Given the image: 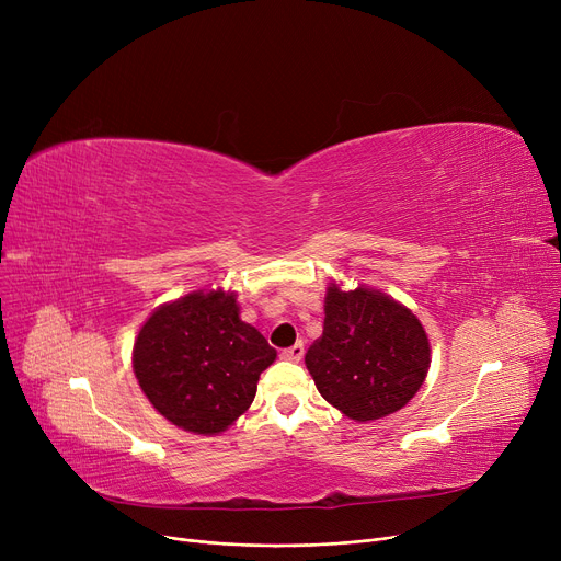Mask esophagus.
I'll list each match as a JSON object with an SVG mask.
<instances>
[{"label":"esophagus","instance_id":"esophagus-1","mask_svg":"<svg viewBox=\"0 0 561 561\" xmlns=\"http://www.w3.org/2000/svg\"><path fill=\"white\" fill-rule=\"evenodd\" d=\"M302 357H305V345L302 343H296V345L282 350V359H286V362H296L298 364Z\"/></svg>","mask_w":561,"mask_h":561}]
</instances>
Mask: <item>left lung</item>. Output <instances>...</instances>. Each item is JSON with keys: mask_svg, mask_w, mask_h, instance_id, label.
I'll list each match as a JSON object with an SVG mask.
<instances>
[{"mask_svg": "<svg viewBox=\"0 0 561 561\" xmlns=\"http://www.w3.org/2000/svg\"><path fill=\"white\" fill-rule=\"evenodd\" d=\"M432 362L419 316L387 293L332 282L322 334L305 364L318 393L357 423L387 419L419 393Z\"/></svg>", "mask_w": 561, "mask_h": 561, "instance_id": "8db88e82", "label": "left lung"}]
</instances>
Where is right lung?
Here are the masks:
<instances>
[{
    "instance_id": "add662e5",
    "label": "right lung",
    "mask_w": 561,
    "mask_h": 561,
    "mask_svg": "<svg viewBox=\"0 0 561 561\" xmlns=\"http://www.w3.org/2000/svg\"><path fill=\"white\" fill-rule=\"evenodd\" d=\"M277 350L241 320L236 290L197 288L163 302L131 350L138 387L159 414L191 434L216 436L239 421Z\"/></svg>"
}]
</instances>
